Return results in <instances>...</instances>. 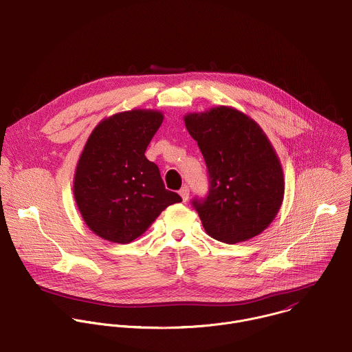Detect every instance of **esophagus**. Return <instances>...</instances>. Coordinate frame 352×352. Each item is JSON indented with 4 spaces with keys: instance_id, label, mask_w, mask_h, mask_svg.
<instances>
[{
    "instance_id": "1",
    "label": "esophagus",
    "mask_w": 352,
    "mask_h": 352,
    "mask_svg": "<svg viewBox=\"0 0 352 352\" xmlns=\"http://www.w3.org/2000/svg\"><path fill=\"white\" fill-rule=\"evenodd\" d=\"M179 196L182 197V201H186L189 199V188L188 186H182L179 190Z\"/></svg>"
}]
</instances>
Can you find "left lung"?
<instances>
[{
  "instance_id": "1",
  "label": "left lung",
  "mask_w": 352,
  "mask_h": 352,
  "mask_svg": "<svg viewBox=\"0 0 352 352\" xmlns=\"http://www.w3.org/2000/svg\"><path fill=\"white\" fill-rule=\"evenodd\" d=\"M204 156L210 193L195 200L212 239L236 244L259 236L277 217L285 193L280 157L262 127L226 105L184 116Z\"/></svg>"
}]
</instances>
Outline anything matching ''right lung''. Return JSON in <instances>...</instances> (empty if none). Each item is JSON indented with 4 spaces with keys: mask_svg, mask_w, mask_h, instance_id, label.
<instances>
[{
    "mask_svg": "<svg viewBox=\"0 0 352 352\" xmlns=\"http://www.w3.org/2000/svg\"><path fill=\"white\" fill-rule=\"evenodd\" d=\"M163 112L135 108L104 118L90 133L74 174V199L98 237L127 244L142 236L179 195L167 190L145 151Z\"/></svg>",
    "mask_w": 352,
    "mask_h": 352,
    "instance_id": "obj_1",
    "label": "right lung"
}]
</instances>
